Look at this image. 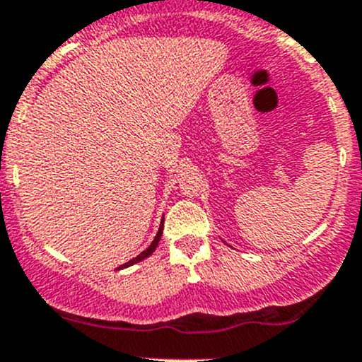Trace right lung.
Segmentation results:
<instances>
[{"instance_id":"obj_1","label":"right lung","mask_w":362,"mask_h":362,"mask_svg":"<svg viewBox=\"0 0 362 362\" xmlns=\"http://www.w3.org/2000/svg\"><path fill=\"white\" fill-rule=\"evenodd\" d=\"M163 226H164V218H163V222H160V226H159V231H158V235H156V238H154V242L151 243V247H148L147 250H144L141 252L140 255H136V257L134 259H131V261H127L126 264H122V266H119V268L117 269H122V268H127V266H131V264H134V262H140V261H144L145 257H148V255L152 254V252H154L156 249H158V243H159V240H160V235H163Z\"/></svg>"}]
</instances>
